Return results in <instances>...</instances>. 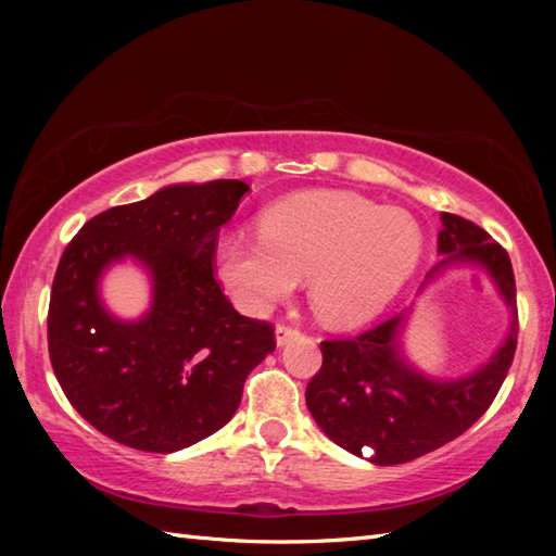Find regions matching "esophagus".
Returning a JSON list of instances; mask_svg holds the SVG:
<instances>
[{"label": "esophagus", "mask_w": 556, "mask_h": 556, "mask_svg": "<svg viewBox=\"0 0 556 556\" xmlns=\"http://www.w3.org/2000/svg\"><path fill=\"white\" fill-rule=\"evenodd\" d=\"M296 337H299V329H296V327H291V325L279 323V325H277V329H275L277 346H285V344H289L291 339H296Z\"/></svg>", "instance_id": "1"}]
</instances>
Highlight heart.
<instances>
[{
    "instance_id": "heart-1",
    "label": "heart",
    "mask_w": 556,
    "mask_h": 556,
    "mask_svg": "<svg viewBox=\"0 0 556 556\" xmlns=\"http://www.w3.org/2000/svg\"><path fill=\"white\" fill-rule=\"evenodd\" d=\"M422 243L420 224L404 210L346 191H311L269 205L260 236H222L215 265L245 313H267L308 277L317 317L353 327L380 315L406 287Z\"/></svg>"
}]
</instances>
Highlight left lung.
I'll list each match as a JSON object with an SVG mask.
<instances>
[{
    "label": "left lung",
    "mask_w": 556,
    "mask_h": 556,
    "mask_svg": "<svg viewBox=\"0 0 556 556\" xmlns=\"http://www.w3.org/2000/svg\"><path fill=\"white\" fill-rule=\"evenodd\" d=\"M437 253L444 255L420 291L452 265L482 267L509 305L511 323L492 358L458 380H434L410 365L401 349L408 311L353 339L323 341V368L305 389V404L320 430L346 452L371 448L377 466L406 464L456 440L497 396L511 368L518 337L511 260L478 224L442 212Z\"/></svg>",
    "instance_id": "1"
}]
</instances>
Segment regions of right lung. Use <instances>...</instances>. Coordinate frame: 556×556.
<instances>
[{
    "mask_svg": "<svg viewBox=\"0 0 556 556\" xmlns=\"http://www.w3.org/2000/svg\"><path fill=\"white\" fill-rule=\"evenodd\" d=\"M251 186L174 184L100 212L66 245L52 281L47 344L59 384L114 442L172 454L227 425L243 382L275 351L269 323L233 311L215 279L219 229ZM134 258L153 303L138 321L103 308V269Z\"/></svg>",
    "mask_w": 556,
    "mask_h": 556,
    "instance_id": "obj_1",
    "label": "right lung"
}]
</instances>
